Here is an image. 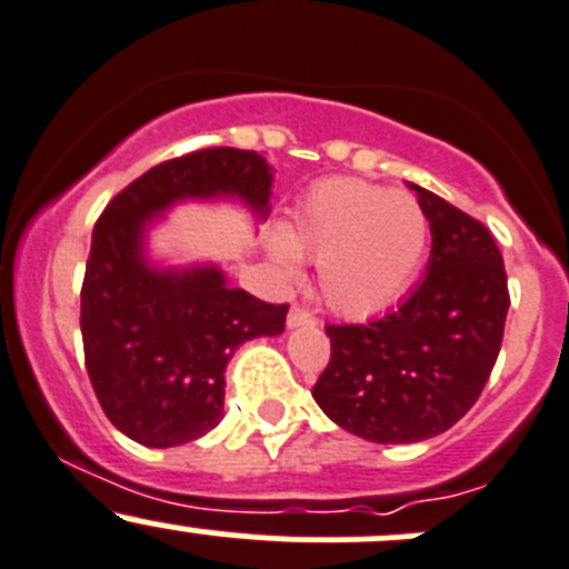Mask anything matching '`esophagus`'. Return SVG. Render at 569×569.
Listing matches in <instances>:
<instances>
[{
    "mask_svg": "<svg viewBox=\"0 0 569 569\" xmlns=\"http://www.w3.org/2000/svg\"><path fill=\"white\" fill-rule=\"evenodd\" d=\"M286 325H289L291 330H295V327H313V325H317V317H313V313H308L306 308L295 306L289 311V319H286Z\"/></svg>",
    "mask_w": 569,
    "mask_h": 569,
    "instance_id": "34e87169",
    "label": "esophagus"
}]
</instances>
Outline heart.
<instances>
[{
    "label": "heart",
    "instance_id": "1",
    "mask_svg": "<svg viewBox=\"0 0 569 569\" xmlns=\"http://www.w3.org/2000/svg\"><path fill=\"white\" fill-rule=\"evenodd\" d=\"M427 244L429 217L412 194L358 178H325L297 203L274 256L319 261L327 306L366 317L410 286Z\"/></svg>",
    "mask_w": 569,
    "mask_h": 569
}]
</instances>
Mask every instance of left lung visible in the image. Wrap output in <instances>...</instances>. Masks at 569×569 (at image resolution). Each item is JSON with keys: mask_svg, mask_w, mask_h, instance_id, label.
Segmentation results:
<instances>
[{"mask_svg": "<svg viewBox=\"0 0 569 569\" xmlns=\"http://www.w3.org/2000/svg\"><path fill=\"white\" fill-rule=\"evenodd\" d=\"M432 252L421 283L386 317L327 325L330 363L313 399L330 421L371 443H418L476 405L509 311L507 269L492 233L416 187Z\"/></svg>", "mask_w": 569, "mask_h": 569, "instance_id": "1", "label": "left lung"}]
</instances>
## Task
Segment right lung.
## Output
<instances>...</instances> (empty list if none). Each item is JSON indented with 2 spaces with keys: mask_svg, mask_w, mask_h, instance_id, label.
Returning a JSON list of instances; mask_svg holds the SVG:
<instances>
[{
  "mask_svg": "<svg viewBox=\"0 0 569 569\" xmlns=\"http://www.w3.org/2000/svg\"><path fill=\"white\" fill-rule=\"evenodd\" d=\"M272 168L256 151L203 148L157 164L114 194L93 228L82 341L107 418L151 449L203 438L222 418L239 343L280 336L289 306L231 289L214 263L153 267L146 233L181 200L237 198L263 220Z\"/></svg>",
  "mask_w": 569,
  "mask_h": 569,
  "instance_id": "obj_1",
  "label": "right lung"
}]
</instances>
